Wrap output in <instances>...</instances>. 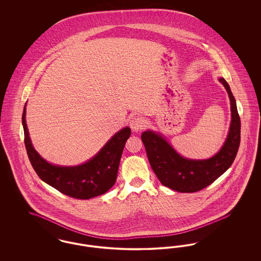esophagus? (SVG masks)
Segmentation results:
<instances>
[{
	"instance_id": "esophagus-1",
	"label": "esophagus",
	"mask_w": 261,
	"mask_h": 261,
	"mask_svg": "<svg viewBox=\"0 0 261 261\" xmlns=\"http://www.w3.org/2000/svg\"><path fill=\"white\" fill-rule=\"evenodd\" d=\"M144 126H145V123H144V120L142 117L136 116L130 120V127L132 129V131H134V132H140L144 128Z\"/></svg>"
}]
</instances>
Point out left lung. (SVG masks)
<instances>
[{
	"mask_svg": "<svg viewBox=\"0 0 261 261\" xmlns=\"http://www.w3.org/2000/svg\"><path fill=\"white\" fill-rule=\"evenodd\" d=\"M226 89L231 105V123L222 148L211 159L190 160L180 155L162 134L147 130L142 134L149 164L163 186L180 193H194L211 185L232 165L241 141V120L229 84Z\"/></svg>",
	"mask_w": 261,
	"mask_h": 261,
	"instance_id": "left-lung-1",
	"label": "left lung"
}]
</instances>
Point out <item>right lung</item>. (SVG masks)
<instances>
[{"mask_svg": "<svg viewBox=\"0 0 261 261\" xmlns=\"http://www.w3.org/2000/svg\"><path fill=\"white\" fill-rule=\"evenodd\" d=\"M25 115L26 103L22 114L25 148L29 161L41 180L68 197L80 199L100 196L114 185L125 143L131 135L129 127L114 134L99 152L85 163L61 166L45 161L34 149Z\"/></svg>", "mask_w": 261, "mask_h": 261, "instance_id": "obj_1", "label": "right lung"}]
</instances>
